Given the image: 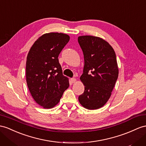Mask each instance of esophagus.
Wrapping results in <instances>:
<instances>
[{
  "instance_id": "obj_1",
  "label": "esophagus",
  "mask_w": 146,
  "mask_h": 146,
  "mask_svg": "<svg viewBox=\"0 0 146 146\" xmlns=\"http://www.w3.org/2000/svg\"><path fill=\"white\" fill-rule=\"evenodd\" d=\"M76 81V80L74 78H71V79H70L71 83H75Z\"/></svg>"
}]
</instances>
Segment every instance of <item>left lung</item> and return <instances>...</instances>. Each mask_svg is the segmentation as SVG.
Listing matches in <instances>:
<instances>
[{
  "instance_id": "1",
  "label": "left lung",
  "mask_w": 146,
  "mask_h": 146,
  "mask_svg": "<svg viewBox=\"0 0 146 146\" xmlns=\"http://www.w3.org/2000/svg\"><path fill=\"white\" fill-rule=\"evenodd\" d=\"M78 40L84 55L80 80L85 86L78 100L86 109H98L109 99L118 79L115 52L107 41L98 37L82 36Z\"/></svg>"
}]
</instances>
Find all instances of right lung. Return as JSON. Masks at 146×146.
Segmentation results:
<instances>
[{
  "label": "right lung",
  "instance_id": "1",
  "mask_svg": "<svg viewBox=\"0 0 146 146\" xmlns=\"http://www.w3.org/2000/svg\"><path fill=\"white\" fill-rule=\"evenodd\" d=\"M69 40L70 36L63 33H46L36 40L28 54V87L36 102L44 109L57 105L69 87L68 79L63 75L58 58Z\"/></svg>",
  "mask_w": 146,
  "mask_h": 146
}]
</instances>
